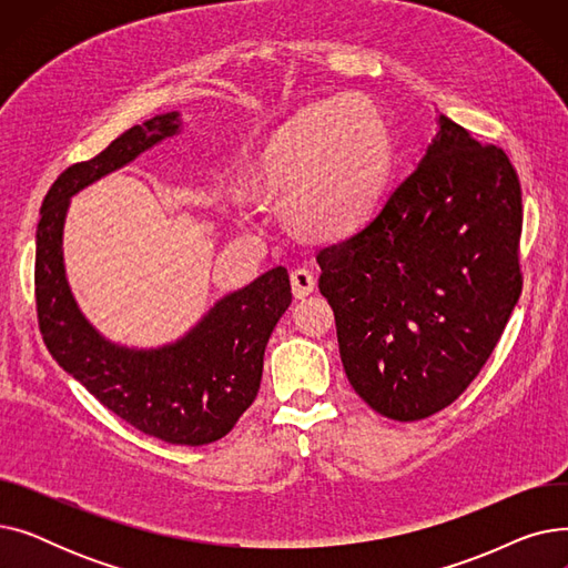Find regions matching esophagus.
I'll list each match as a JSON object with an SVG mask.
<instances>
[{
	"label": "esophagus",
	"mask_w": 568,
	"mask_h": 568,
	"mask_svg": "<svg viewBox=\"0 0 568 568\" xmlns=\"http://www.w3.org/2000/svg\"><path fill=\"white\" fill-rule=\"evenodd\" d=\"M290 283H292L294 300H304V296H308L315 290V276L304 266L294 268V272L290 274Z\"/></svg>",
	"instance_id": "obj_1"
}]
</instances>
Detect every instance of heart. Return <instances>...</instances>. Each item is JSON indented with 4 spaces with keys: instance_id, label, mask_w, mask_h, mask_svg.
<instances>
[{
    "instance_id": "1",
    "label": "heart",
    "mask_w": 568,
    "mask_h": 568,
    "mask_svg": "<svg viewBox=\"0 0 568 568\" xmlns=\"http://www.w3.org/2000/svg\"><path fill=\"white\" fill-rule=\"evenodd\" d=\"M394 159L392 129L366 97L343 94L302 108L268 138L248 191L281 200L285 221L313 239H341L377 209Z\"/></svg>"
}]
</instances>
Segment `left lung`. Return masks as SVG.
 Segmentation results:
<instances>
[{
	"label": "left lung",
	"instance_id": "left-lung-1",
	"mask_svg": "<svg viewBox=\"0 0 568 568\" xmlns=\"http://www.w3.org/2000/svg\"><path fill=\"white\" fill-rule=\"evenodd\" d=\"M518 174L446 114L379 212L317 253L352 389L419 422L479 375L523 290Z\"/></svg>",
	"mask_w": 568,
	"mask_h": 568
}]
</instances>
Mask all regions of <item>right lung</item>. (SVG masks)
<instances>
[{"instance_id": "1", "label": "right lung", "mask_w": 568, "mask_h": 568, "mask_svg": "<svg viewBox=\"0 0 568 568\" xmlns=\"http://www.w3.org/2000/svg\"><path fill=\"white\" fill-rule=\"evenodd\" d=\"M179 133V112L156 114L57 176L37 227V311L52 359L110 412L144 435L200 446L225 437L257 396L264 347L292 304L287 268H268L221 296L172 343L129 347L84 317L64 266L71 197Z\"/></svg>"}]
</instances>
